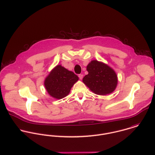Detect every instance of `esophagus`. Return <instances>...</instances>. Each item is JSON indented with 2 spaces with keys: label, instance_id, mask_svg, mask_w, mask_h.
I'll list each match as a JSON object with an SVG mask.
<instances>
[{
  "label": "esophagus",
  "instance_id": "34e87169",
  "mask_svg": "<svg viewBox=\"0 0 155 155\" xmlns=\"http://www.w3.org/2000/svg\"><path fill=\"white\" fill-rule=\"evenodd\" d=\"M79 79H81V80H82V78H83V74H79Z\"/></svg>",
  "mask_w": 155,
  "mask_h": 155
}]
</instances>
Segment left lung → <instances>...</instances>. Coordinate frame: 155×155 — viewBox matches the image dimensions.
I'll return each instance as SVG.
<instances>
[{"label": "left lung", "mask_w": 155, "mask_h": 155, "mask_svg": "<svg viewBox=\"0 0 155 155\" xmlns=\"http://www.w3.org/2000/svg\"><path fill=\"white\" fill-rule=\"evenodd\" d=\"M88 74L83 78V82L94 93L105 95L112 93L117 84L114 71L107 65L97 61H92L87 67Z\"/></svg>", "instance_id": "left-lung-1"}]
</instances>
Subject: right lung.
<instances>
[{
  "label": "right lung",
  "mask_w": 155,
  "mask_h": 155,
  "mask_svg": "<svg viewBox=\"0 0 155 155\" xmlns=\"http://www.w3.org/2000/svg\"><path fill=\"white\" fill-rule=\"evenodd\" d=\"M79 78L73 72L61 65H57L46 78L45 87L49 94L56 99L67 96Z\"/></svg>",
  "instance_id": "1"
}]
</instances>
